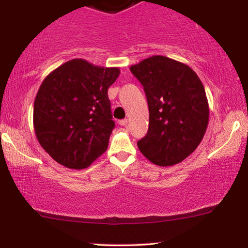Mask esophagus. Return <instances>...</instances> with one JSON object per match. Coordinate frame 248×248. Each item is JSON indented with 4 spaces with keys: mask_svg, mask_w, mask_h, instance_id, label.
<instances>
[{
    "mask_svg": "<svg viewBox=\"0 0 248 248\" xmlns=\"http://www.w3.org/2000/svg\"><path fill=\"white\" fill-rule=\"evenodd\" d=\"M127 124H128V120H127V119H124V120H120V121H119V124H120V126H126Z\"/></svg>",
    "mask_w": 248,
    "mask_h": 248,
    "instance_id": "obj_1",
    "label": "esophagus"
}]
</instances>
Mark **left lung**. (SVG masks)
Wrapping results in <instances>:
<instances>
[{"label":"left lung","mask_w":248,"mask_h":248,"mask_svg":"<svg viewBox=\"0 0 248 248\" xmlns=\"http://www.w3.org/2000/svg\"><path fill=\"white\" fill-rule=\"evenodd\" d=\"M143 86L149 107L147 135L138 142L156 166L186 160L203 140L209 124V104L201 79L183 62L153 56L130 66Z\"/></svg>","instance_id":"left-lung-1"}]
</instances>
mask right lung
<instances>
[{
  "mask_svg": "<svg viewBox=\"0 0 248 248\" xmlns=\"http://www.w3.org/2000/svg\"><path fill=\"white\" fill-rule=\"evenodd\" d=\"M118 67L72 59L42 82L33 104V127L43 149L62 166L84 169L106 152L112 120L108 87Z\"/></svg>",
  "mask_w": 248,
  "mask_h": 248,
  "instance_id": "add662e5",
  "label": "right lung"
}]
</instances>
